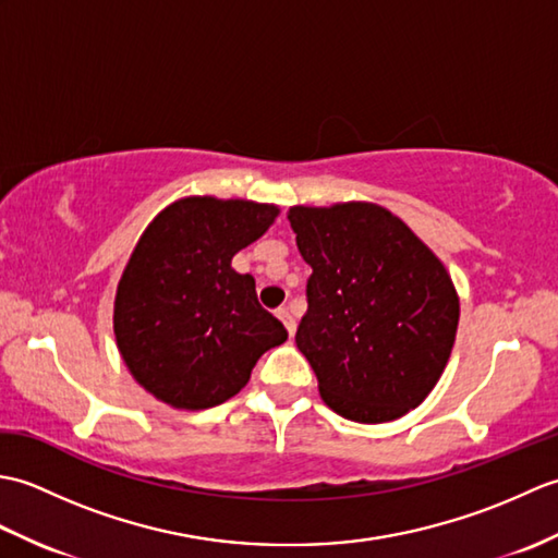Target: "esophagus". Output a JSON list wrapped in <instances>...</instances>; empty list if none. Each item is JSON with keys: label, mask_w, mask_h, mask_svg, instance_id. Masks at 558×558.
<instances>
[{"label": "esophagus", "mask_w": 558, "mask_h": 558, "mask_svg": "<svg viewBox=\"0 0 558 558\" xmlns=\"http://www.w3.org/2000/svg\"><path fill=\"white\" fill-rule=\"evenodd\" d=\"M278 318L282 322V326L288 328V333H290V338L294 336V328H298V322H294V316L290 314V310H286V306H280L278 310Z\"/></svg>", "instance_id": "1"}]
</instances>
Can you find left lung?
Here are the masks:
<instances>
[{
	"label": "left lung",
	"instance_id": "left-lung-1",
	"mask_svg": "<svg viewBox=\"0 0 558 558\" xmlns=\"http://www.w3.org/2000/svg\"><path fill=\"white\" fill-rule=\"evenodd\" d=\"M288 220L312 266L300 352L340 417L381 424L432 393L456 342L450 272L388 208L348 201L292 206Z\"/></svg>",
	"mask_w": 558,
	"mask_h": 558
}]
</instances>
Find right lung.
<instances>
[{
    "mask_svg": "<svg viewBox=\"0 0 558 558\" xmlns=\"http://www.w3.org/2000/svg\"><path fill=\"white\" fill-rule=\"evenodd\" d=\"M280 208L246 198L184 196L138 236L114 294V338L126 369L177 410H208L246 386L288 330L256 298L232 256Z\"/></svg>",
    "mask_w": 558,
    "mask_h": 558,
    "instance_id": "add662e5",
    "label": "right lung"
}]
</instances>
